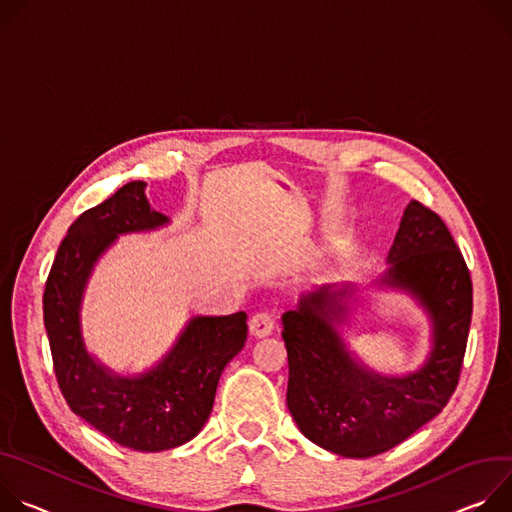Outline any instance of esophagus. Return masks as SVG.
<instances>
[{
  "label": "esophagus",
  "instance_id": "esophagus-1",
  "mask_svg": "<svg viewBox=\"0 0 512 512\" xmlns=\"http://www.w3.org/2000/svg\"><path fill=\"white\" fill-rule=\"evenodd\" d=\"M274 313L270 309H260L250 317V333L256 337H264L274 329Z\"/></svg>",
  "mask_w": 512,
  "mask_h": 512
}]
</instances>
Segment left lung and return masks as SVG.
<instances>
[{"mask_svg": "<svg viewBox=\"0 0 512 512\" xmlns=\"http://www.w3.org/2000/svg\"><path fill=\"white\" fill-rule=\"evenodd\" d=\"M382 282L413 293L433 319V352L409 376L360 368L333 321L346 291L321 287L282 315L289 354L287 405L301 433L346 458H372L399 445L443 411L460 382L470 321L472 278L443 219L411 201L388 252Z\"/></svg>", "mask_w": 512, "mask_h": 512, "instance_id": "8db88e82", "label": "left lung"}]
</instances>
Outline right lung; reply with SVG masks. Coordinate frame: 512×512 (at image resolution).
<instances>
[{"instance_id":"right-lung-1","label":"right lung","mask_w":512,"mask_h":512,"mask_svg":"<svg viewBox=\"0 0 512 512\" xmlns=\"http://www.w3.org/2000/svg\"><path fill=\"white\" fill-rule=\"evenodd\" d=\"M144 187L132 181L71 223L46 278L42 311L56 382L71 411L124 447L162 451L205 425L223 368L246 344L248 317H195L170 354L138 378L111 374L85 352L79 309L95 260L120 234L168 221L148 205Z\"/></svg>"}]
</instances>
